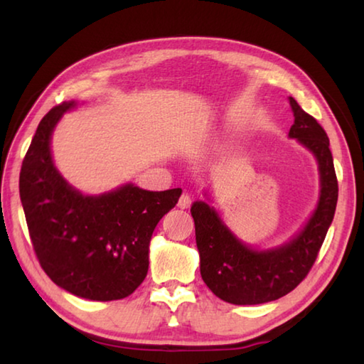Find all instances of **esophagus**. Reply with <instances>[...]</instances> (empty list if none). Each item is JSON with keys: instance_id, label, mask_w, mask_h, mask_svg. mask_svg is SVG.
Listing matches in <instances>:
<instances>
[{"instance_id": "obj_1", "label": "esophagus", "mask_w": 364, "mask_h": 364, "mask_svg": "<svg viewBox=\"0 0 364 364\" xmlns=\"http://www.w3.org/2000/svg\"><path fill=\"white\" fill-rule=\"evenodd\" d=\"M189 205H191V196L189 194H183L181 197H180V200H178V207L180 208H189Z\"/></svg>"}]
</instances>
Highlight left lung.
<instances>
[{"instance_id":"8db88e82","label":"left lung","mask_w":364,"mask_h":364,"mask_svg":"<svg viewBox=\"0 0 364 364\" xmlns=\"http://www.w3.org/2000/svg\"><path fill=\"white\" fill-rule=\"evenodd\" d=\"M294 125L289 136L310 149L319 164L321 196L315 213L297 237L273 250H254L234 237L218 213L205 202H194L191 215L200 254V276L207 287L228 304L257 305L284 297L310 273L336 213L338 184L329 138L315 117L289 97Z\"/></svg>"}]
</instances>
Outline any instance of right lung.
Wrapping results in <instances>:
<instances>
[{
  "label": "right lung",
  "instance_id": "right-lung-1",
  "mask_svg": "<svg viewBox=\"0 0 364 364\" xmlns=\"http://www.w3.org/2000/svg\"><path fill=\"white\" fill-rule=\"evenodd\" d=\"M63 102L43 117L23 157L19 193L28 234L41 268L77 297L109 301L136 291L149 268V242L181 189L146 191L127 184L102 196H83L65 183L49 141Z\"/></svg>",
  "mask_w": 364,
  "mask_h": 364
}]
</instances>
